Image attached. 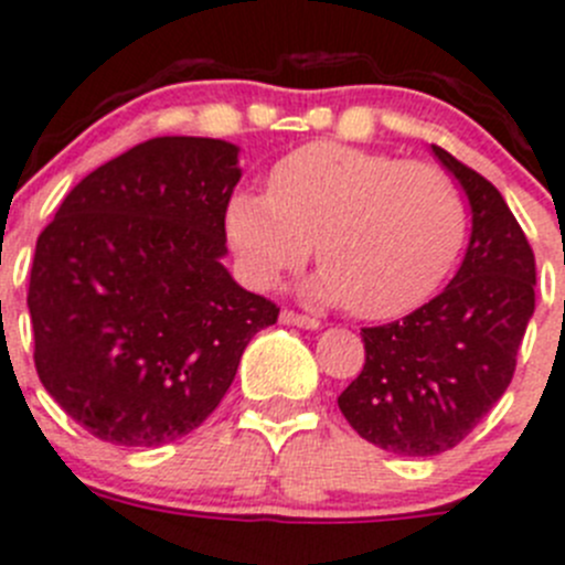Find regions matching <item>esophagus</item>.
Returning <instances> with one entry per match:
<instances>
[{
	"label": "esophagus",
	"mask_w": 565,
	"mask_h": 565,
	"mask_svg": "<svg viewBox=\"0 0 565 565\" xmlns=\"http://www.w3.org/2000/svg\"><path fill=\"white\" fill-rule=\"evenodd\" d=\"M279 322L297 324V328H305V330H319V319L305 317V313H294V310H282V313H279Z\"/></svg>",
	"instance_id": "obj_1"
}]
</instances>
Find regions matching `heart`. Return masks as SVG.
I'll use <instances>...</instances> for the list:
<instances>
[{
  "mask_svg": "<svg viewBox=\"0 0 565 565\" xmlns=\"http://www.w3.org/2000/svg\"><path fill=\"white\" fill-rule=\"evenodd\" d=\"M468 230L454 179L350 145L317 142L279 159L268 190H237L226 237L257 288L308 260L317 302H347L361 319H392L426 302L451 271Z\"/></svg>",
  "mask_w": 565,
  "mask_h": 565,
  "instance_id": "obj_1",
  "label": "heart"
}]
</instances>
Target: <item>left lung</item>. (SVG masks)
I'll return each instance as SVG.
<instances>
[{
    "label": "left lung",
    "mask_w": 565,
    "mask_h": 565,
    "mask_svg": "<svg viewBox=\"0 0 565 565\" xmlns=\"http://www.w3.org/2000/svg\"><path fill=\"white\" fill-rule=\"evenodd\" d=\"M470 204L465 260L443 294L397 322L364 328L366 361L339 395L366 443L437 457L462 443L507 392L535 313V255L484 175L431 145Z\"/></svg>",
    "instance_id": "8db88e82"
}]
</instances>
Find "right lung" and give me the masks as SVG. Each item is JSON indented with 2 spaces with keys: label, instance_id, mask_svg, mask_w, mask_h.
I'll return each instance as SVG.
<instances>
[{
  "label": "right lung",
  "instance_id": "add662e5",
  "mask_svg": "<svg viewBox=\"0 0 565 565\" xmlns=\"http://www.w3.org/2000/svg\"><path fill=\"white\" fill-rule=\"evenodd\" d=\"M237 145L157 137L92 170L35 243L30 324L53 401L103 443L153 448L215 412L279 308L224 268Z\"/></svg>",
  "mask_w": 565,
  "mask_h": 565
}]
</instances>
